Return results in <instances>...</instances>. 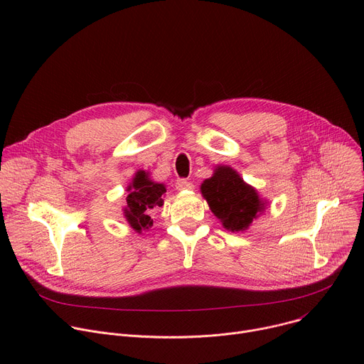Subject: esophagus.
Returning <instances> with one entry per match:
<instances>
[{
	"label": "esophagus",
	"mask_w": 364,
	"mask_h": 364,
	"mask_svg": "<svg viewBox=\"0 0 364 364\" xmlns=\"http://www.w3.org/2000/svg\"><path fill=\"white\" fill-rule=\"evenodd\" d=\"M192 188H193V185H192L189 181H186V179H179V181L176 182V189H179V191L192 189Z\"/></svg>",
	"instance_id": "1"
}]
</instances>
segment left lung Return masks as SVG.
Wrapping results in <instances>:
<instances>
[{
	"label": "left lung",
	"mask_w": 364,
	"mask_h": 364,
	"mask_svg": "<svg viewBox=\"0 0 364 364\" xmlns=\"http://www.w3.org/2000/svg\"><path fill=\"white\" fill-rule=\"evenodd\" d=\"M201 193L211 213L229 232H245L268 207L259 192L246 183L233 167L218 164L201 183Z\"/></svg>",
	"instance_id": "left-lung-1"
}]
</instances>
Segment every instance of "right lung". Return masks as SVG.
Returning <instances> with one entry per match:
<instances>
[{"label":"right lung","instance_id":"add662e5","mask_svg":"<svg viewBox=\"0 0 364 364\" xmlns=\"http://www.w3.org/2000/svg\"><path fill=\"white\" fill-rule=\"evenodd\" d=\"M150 175V172L141 169L135 172L132 181L127 186L128 197L127 204L122 208L128 226L139 235L153 226L151 213L164 204L163 197L166 185L153 181Z\"/></svg>","mask_w":364,"mask_h":364}]
</instances>
